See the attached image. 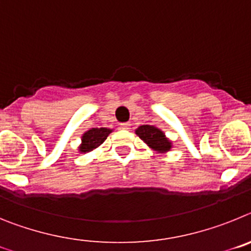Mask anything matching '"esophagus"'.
I'll return each instance as SVG.
<instances>
[{"instance_id":"esophagus-1","label":"esophagus","mask_w":251,"mask_h":251,"mask_svg":"<svg viewBox=\"0 0 251 251\" xmlns=\"http://www.w3.org/2000/svg\"><path fill=\"white\" fill-rule=\"evenodd\" d=\"M130 126H132V124H130L129 122H127V123H122L121 124V127L123 128V129H130Z\"/></svg>"}]
</instances>
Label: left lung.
I'll list each match as a JSON object with an SVG mask.
<instances>
[{
    "label": "left lung",
    "mask_w": 251,
    "mask_h": 251,
    "mask_svg": "<svg viewBox=\"0 0 251 251\" xmlns=\"http://www.w3.org/2000/svg\"><path fill=\"white\" fill-rule=\"evenodd\" d=\"M136 134L156 152L166 153L172 148V142L165 136V133L153 126H141L136 129Z\"/></svg>",
    "instance_id": "left-lung-1"
}]
</instances>
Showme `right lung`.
<instances>
[{
	"label": "right lung",
	"mask_w": 251,
	"mask_h": 251,
	"mask_svg": "<svg viewBox=\"0 0 251 251\" xmlns=\"http://www.w3.org/2000/svg\"><path fill=\"white\" fill-rule=\"evenodd\" d=\"M112 133L109 128H92L81 136V145L79 146V152L86 153L98 148Z\"/></svg>",
	"instance_id": "obj_1"
}]
</instances>
